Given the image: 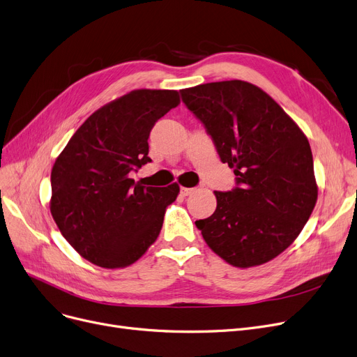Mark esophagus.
Here are the masks:
<instances>
[{
  "mask_svg": "<svg viewBox=\"0 0 357 357\" xmlns=\"http://www.w3.org/2000/svg\"><path fill=\"white\" fill-rule=\"evenodd\" d=\"M194 188H181V195H183V197H188V195H191V194H194Z\"/></svg>",
  "mask_w": 357,
  "mask_h": 357,
  "instance_id": "esophagus-1",
  "label": "esophagus"
}]
</instances>
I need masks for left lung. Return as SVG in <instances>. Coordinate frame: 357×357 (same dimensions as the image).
<instances>
[{"mask_svg":"<svg viewBox=\"0 0 357 357\" xmlns=\"http://www.w3.org/2000/svg\"><path fill=\"white\" fill-rule=\"evenodd\" d=\"M239 187L214 191L215 211L197 220L210 250L238 268L257 267L294 242L318 199L303 131L258 86L227 80L181 90Z\"/></svg>","mask_w":357,"mask_h":357,"instance_id":"obj_1","label":"left lung"}]
</instances>
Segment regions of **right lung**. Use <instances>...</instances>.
I'll use <instances>...</instances> for the list:
<instances>
[{"mask_svg":"<svg viewBox=\"0 0 357 357\" xmlns=\"http://www.w3.org/2000/svg\"><path fill=\"white\" fill-rule=\"evenodd\" d=\"M179 103L178 90H132L93 112L56 158L51 214L91 264L126 268L156 242L179 185L146 188L130 172L151 162L147 140L154 122Z\"/></svg>","mask_w":357,"mask_h":357,"instance_id":"obj_1","label":"right lung"}]
</instances>
